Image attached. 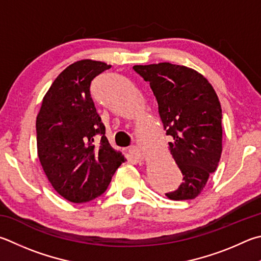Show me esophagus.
<instances>
[{
	"label": "esophagus",
	"instance_id": "1",
	"mask_svg": "<svg viewBox=\"0 0 261 261\" xmlns=\"http://www.w3.org/2000/svg\"><path fill=\"white\" fill-rule=\"evenodd\" d=\"M129 153L134 156L135 159H137V160H144V155H143V153H141L140 151V149L138 148V147H130L129 148Z\"/></svg>",
	"mask_w": 261,
	"mask_h": 261
}]
</instances>
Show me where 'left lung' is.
<instances>
[{
	"mask_svg": "<svg viewBox=\"0 0 261 261\" xmlns=\"http://www.w3.org/2000/svg\"><path fill=\"white\" fill-rule=\"evenodd\" d=\"M134 69L149 82L164 130L173 139L169 150L184 177L178 189L165 195L173 201L193 200L205 187L221 156L222 114L215 89L186 66L160 63L136 65Z\"/></svg>",
	"mask_w": 261,
	"mask_h": 261,
	"instance_id": "obj_1",
	"label": "left lung"
}]
</instances>
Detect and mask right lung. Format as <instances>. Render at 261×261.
I'll list each match as a JSON object with an SVG mask.
<instances>
[{
  "label": "right lung",
  "mask_w": 261,
  "mask_h": 261,
  "mask_svg": "<svg viewBox=\"0 0 261 261\" xmlns=\"http://www.w3.org/2000/svg\"><path fill=\"white\" fill-rule=\"evenodd\" d=\"M111 67L91 59L69 65L51 84L36 117L41 165L55 191L69 202L100 196L125 161L106 139L90 93L93 80ZM97 134L99 146L93 145Z\"/></svg>",
  "instance_id": "1"
}]
</instances>
